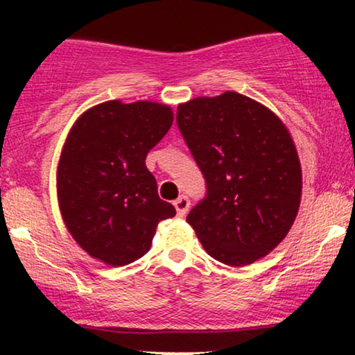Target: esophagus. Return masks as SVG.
<instances>
[{
  "label": "esophagus",
  "instance_id": "34e87169",
  "mask_svg": "<svg viewBox=\"0 0 355 355\" xmlns=\"http://www.w3.org/2000/svg\"><path fill=\"white\" fill-rule=\"evenodd\" d=\"M175 209H177V214L180 215V217H185V214L189 211L190 209V200L189 197H185V195H182V197H178L177 200L173 202Z\"/></svg>",
  "mask_w": 355,
  "mask_h": 355
}]
</instances>
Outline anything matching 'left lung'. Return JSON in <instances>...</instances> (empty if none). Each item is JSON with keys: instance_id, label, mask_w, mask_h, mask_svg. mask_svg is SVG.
I'll return each instance as SVG.
<instances>
[{"instance_id": "8db88e82", "label": "left lung", "mask_w": 355, "mask_h": 355, "mask_svg": "<svg viewBox=\"0 0 355 355\" xmlns=\"http://www.w3.org/2000/svg\"><path fill=\"white\" fill-rule=\"evenodd\" d=\"M177 125L207 183L187 215L207 254L232 267L266 257L291 230L302 195L288 130L235 92L178 105Z\"/></svg>"}]
</instances>
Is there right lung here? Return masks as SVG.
Returning <instances> with one entry per match:
<instances>
[{
	"mask_svg": "<svg viewBox=\"0 0 355 355\" xmlns=\"http://www.w3.org/2000/svg\"><path fill=\"white\" fill-rule=\"evenodd\" d=\"M172 123L168 105L112 100L71 126L56 172L58 203L68 232L93 259L135 262L152 247L158 222L177 214L145 165Z\"/></svg>",
	"mask_w": 355,
	"mask_h": 355,
	"instance_id": "1",
	"label": "right lung"
}]
</instances>
